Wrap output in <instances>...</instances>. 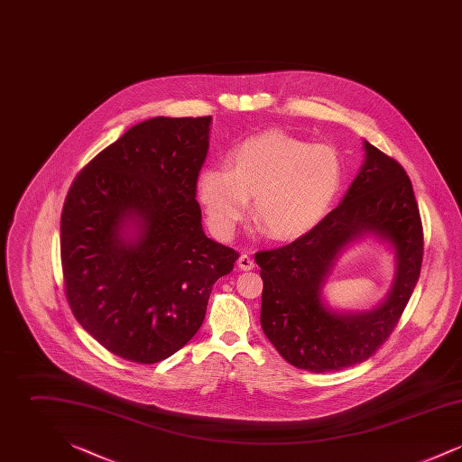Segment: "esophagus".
Returning <instances> with one entry per match:
<instances>
[{
  "label": "esophagus",
  "mask_w": 462,
  "mask_h": 462,
  "mask_svg": "<svg viewBox=\"0 0 462 462\" xmlns=\"http://www.w3.org/2000/svg\"><path fill=\"white\" fill-rule=\"evenodd\" d=\"M237 266L241 268L242 272H249V270H253V268H254V262H253V258H251V256H247V254H241V256H239V260H237Z\"/></svg>",
  "instance_id": "1"
}]
</instances>
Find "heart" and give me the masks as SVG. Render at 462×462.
<instances>
[{
  "mask_svg": "<svg viewBox=\"0 0 462 462\" xmlns=\"http://www.w3.org/2000/svg\"><path fill=\"white\" fill-rule=\"evenodd\" d=\"M226 168H209L198 178V196L211 230L230 239L247 213L275 241L300 237L329 211L343 183L341 159L328 145H310L282 132L245 138Z\"/></svg>",
  "mask_w": 462,
  "mask_h": 462,
  "instance_id": "obj_1",
  "label": "heart"
}]
</instances>
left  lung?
<instances>
[{"label": "left lung", "mask_w": 462, "mask_h": 462, "mask_svg": "<svg viewBox=\"0 0 462 462\" xmlns=\"http://www.w3.org/2000/svg\"><path fill=\"white\" fill-rule=\"evenodd\" d=\"M364 164L329 215L284 247L260 251V322L298 369L330 373L367 360L393 332L418 284L422 226L412 183L395 159L364 140ZM373 236L394 253L396 273L385 300L369 310L330 308L323 286L353 241Z\"/></svg>", "instance_id": "8db88e82"}]
</instances>
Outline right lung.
<instances>
[{
	"label": "right lung",
	"instance_id": "obj_1",
	"mask_svg": "<svg viewBox=\"0 0 462 462\" xmlns=\"http://www.w3.org/2000/svg\"><path fill=\"white\" fill-rule=\"evenodd\" d=\"M213 117H152L76 176L60 218L67 301L110 353L155 364L202 326L239 254L209 239L196 200Z\"/></svg>",
	"mask_w": 462,
	"mask_h": 462
}]
</instances>
